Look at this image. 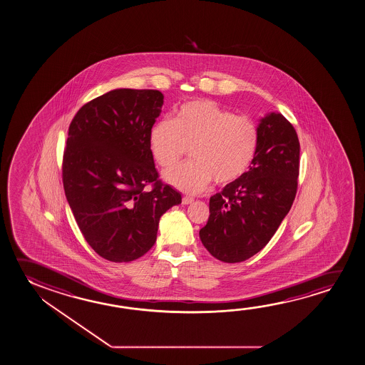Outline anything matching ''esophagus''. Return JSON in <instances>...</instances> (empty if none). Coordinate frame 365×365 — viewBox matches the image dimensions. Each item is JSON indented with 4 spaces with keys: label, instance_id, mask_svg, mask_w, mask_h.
<instances>
[{
    "label": "esophagus",
    "instance_id": "34e87169",
    "mask_svg": "<svg viewBox=\"0 0 365 365\" xmlns=\"http://www.w3.org/2000/svg\"><path fill=\"white\" fill-rule=\"evenodd\" d=\"M194 202V199L190 197H182V204H185V205H187V204H191V202Z\"/></svg>",
    "mask_w": 365,
    "mask_h": 365
}]
</instances>
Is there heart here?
<instances>
[{
  "instance_id": "1",
  "label": "heart",
  "mask_w": 365,
  "mask_h": 365,
  "mask_svg": "<svg viewBox=\"0 0 365 365\" xmlns=\"http://www.w3.org/2000/svg\"><path fill=\"white\" fill-rule=\"evenodd\" d=\"M150 150L158 166L168 173L190 147L194 161L168 175L179 190L197 194L215 180L227 185L241 179L254 161L259 129L246 115H236L210 100H192L150 128Z\"/></svg>"
}]
</instances>
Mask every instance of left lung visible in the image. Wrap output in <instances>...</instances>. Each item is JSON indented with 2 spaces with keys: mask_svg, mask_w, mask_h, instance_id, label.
Here are the masks:
<instances>
[{
  "mask_svg": "<svg viewBox=\"0 0 365 365\" xmlns=\"http://www.w3.org/2000/svg\"><path fill=\"white\" fill-rule=\"evenodd\" d=\"M259 145L249 171L209 200L199 236L215 259L241 262L267 246L294 202L299 140L280 113L261 118Z\"/></svg>",
  "mask_w": 365,
  "mask_h": 365,
  "instance_id": "8db88e82",
  "label": "left lung"
}]
</instances>
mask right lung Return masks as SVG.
Masks as SVG:
<instances>
[{"label": "right lung", "instance_id": "1", "mask_svg": "<svg viewBox=\"0 0 365 365\" xmlns=\"http://www.w3.org/2000/svg\"><path fill=\"white\" fill-rule=\"evenodd\" d=\"M163 105L158 90L116 88L83 105L71 122L64 192L83 237L106 260L143 256L156 242L161 215L181 202L158 180L148 143Z\"/></svg>", "mask_w": 365, "mask_h": 365}]
</instances>
